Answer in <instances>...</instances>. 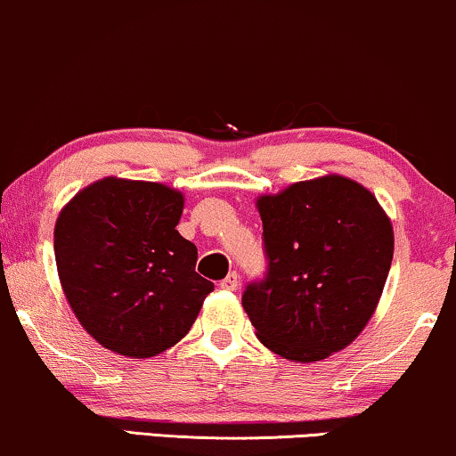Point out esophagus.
<instances>
[{"label":"esophagus","instance_id":"esophagus-1","mask_svg":"<svg viewBox=\"0 0 456 456\" xmlns=\"http://www.w3.org/2000/svg\"><path fill=\"white\" fill-rule=\"evenodd\" d=\"M238 284H240V275L235 273V271H232V273H229L227 278L221 281V288H223V290H235Z\"/></svg>","mask_w":456,"mask_h":456}]
</instances>
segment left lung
I'll return each instance as SVG.
<instances>
[{"label": "left lung", "mask_w": 456, "mask_h": 456, "mask_svg": "<svg viewBox=\"0 0 456 456\" xmlns=\"http://www.w3.org/2000/svg\"><path fill=\"white\" fill-rule=\"evenodd\" d=\"M267 278L241 305L258 341L284 360H326L357 338L381 301L394 227L364 185L341 175L256 198Z\"/></svg>", "instance_id": "obj_1"}]
</instances>
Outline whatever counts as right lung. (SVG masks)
<instances>
[{
	"label": "right lung",
	"instance_id": "right-lung-1",
	"mask_svg": "<svg viewBox=\"0 0 456 456\" xmlns=\"http://www.w3.org/2000/svg\"><path fill=\"white\" fill-rule=\"evenodd\" d=\"M185 195L161 183L105 176L54 224L69 307L113 354L145 360L176 345L215 284L195 273L198 248L176 232Z\"/></svg>",
	"mask_w": 456,
	"mask_h": 456
}]
</instances>
